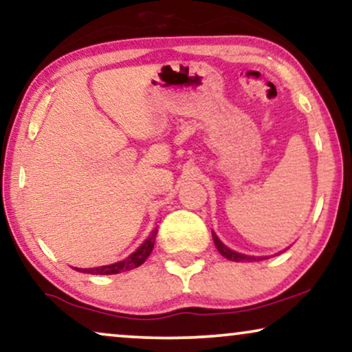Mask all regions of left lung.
I'll return each instance as SVG.
<instances>
[{
    "label": "left lung",
    "mask_w": 352,
    "mask_h": 352,
    "mask_svg": "<svg viewBox=\"0 0 352 352\" xmlns=\"http://www.w3.org/2000/svg\"><path fill=\"white\" fill-rule=\"evenodd\" d=\"M213 240H214V245L216 248H218V252L223 254L224 258H228L229 261H235V263H242V261H256V259H263V258H254V256H245V254H240L237 252H234V250H230L226 247V245L221 242V240L216 237L213 234Z\"/></svg>",
    "instance_id": "1"
}]
</instances>
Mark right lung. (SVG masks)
<instances>
[{"instance_id":"right-lung-1","label":"right lung","mask_w":352,"mask_h":352,"mask_svg":"<svg viewBox=\"0 0 352 352\" xmlns=\"http://www.w3.org/2000/svg\"><path fill=\"white\" fill-rule=\"evenodd\" d=\"M157 237V229L148 235L146 242H144L141 247H139L133 254H129L126 259L123 261H118L115 264H109V266H100V267H93V269H76V271L85 272V274H99V276H110V274H120L131 271V269H136L141 266V264L148 258V254L152 253L153 243H155Z\"/></svg>"}]
</instances>
